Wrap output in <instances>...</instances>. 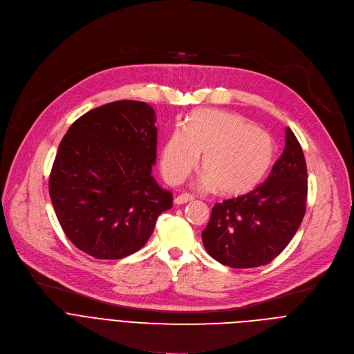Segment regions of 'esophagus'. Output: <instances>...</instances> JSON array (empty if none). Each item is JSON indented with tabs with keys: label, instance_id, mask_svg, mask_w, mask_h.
<instances>
[{
	"label": "esophagus",
	"instance_id": "esophagus-1",
	"mask_svg": "<svg viewBox=\"0 0 354 354\" xmlns=\"http://www.w3.org/2000/svg\"><path fill=\"white\" fill-rule=\"evenodd\" d=\"M194 200V197L191 194H181V195H178V197H176V200H174V203L177 204V205H183V204H185V203H189V201H192Z\"/></svg>",
	"mask_w": 354,
	"mask_h": 354
}]
</instances>
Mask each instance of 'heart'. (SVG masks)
<instances>
[{
    "label": "heart",
    "mask_w": 354,
    "mask_h": 354,
    "mask_svg": "<svg viewBox=\"0 0 354 354\" xmlns=\"http://www.w3.org/2000/svg\"><path fill=\"white\" fill-rule=\"evenodd\" d=\"M203 153V185L221 195L239 197L253 191L274 160V142L243 116L218 109L195 111L177 127L162 150V173L177 184L197 166Z\"/></svg>",
    "instance_id": "obj_1"
}]
</instances>
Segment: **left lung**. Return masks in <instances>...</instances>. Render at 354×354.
<instances>
[{"label": "left lung", "instance_id": "left-lung-1", "mask_svg": "<svg viewBox=\"0 0 354 354\" xmlns=\"http://www.w3.org/2000/svg\"><path fill=\"white\" fill-rule=\"evenodd\" d=\"M306 163L290 128L286 147L267 180L253 191L212 208L203 230L205 250L233 268L264 266L291 242L305 215Z\"/></svg>", "mask_w": 354, "mask_h": 354}]
</instances>
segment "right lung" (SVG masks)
I'll return each instance as SVG.
<instances>
[{"mask_svg": "<svg viewBox=\"0 0 354 354\" xmlns=\"http://www.w3.org/2000/svg\"><path fill=\"white\" fill-rule=\"evenodd\" d=\"M154 109L115 101L88 111L62 139L49 177L56 216L70 242L101 260L145 246L173 194L151 176L156 163Z\"/></svg>", "mask_w": 354, "mask_h": 354, "instance_id": "add662e5", "label": "right lung"}]
</instances>
